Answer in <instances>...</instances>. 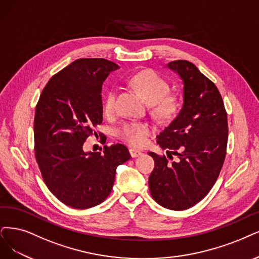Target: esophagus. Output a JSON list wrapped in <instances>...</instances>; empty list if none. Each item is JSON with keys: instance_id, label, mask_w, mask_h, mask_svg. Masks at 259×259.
Segmentation results:
<instances>
[{"instance_id": "34e87169", "label": "esophagus", "mask_w": 259, "mask_h": 259, "mask_svg": "<svg viewBox=\"0 0 259 259\" xmlns=\"http://www.w3.org/2000/svg\"><path fill=\"white\" fill-rule=\"evenodd\" d=\"M129 151H130V155H131L132 158H137V157L142 155V151H140V150H138L136 148H130Z\"/></svg>"}]
</instances>
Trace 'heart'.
Wrapping results in <instances>:
<instances>
[{"mask_svg": "<svg viewBox=\"0 0 259 259\" xmlns=\"http://www.w3.org/2000/svg\"><path fill=\"white\" fill-rule=\"evenodd\" d=\"M130 84L144 96L151 113L161 121L173 119L180 110V102L174 95H168L169 83L154 70H143L129 79ZM118 90L112 86L105 92L102 100L103 110L107 114H113L116 111ZM152 128L147 122H127L119 129L118 136L129 144L142 147L147 143V138L151 135Z\"/></svg>", "mask_w": 259, "mask_h": 259, "instance_id": "heart-1", "label": "heart"}]
</instances>
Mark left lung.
<instances>
[{
    "instance_id": "obj_1",
    "label": "left lung",
    "mask_w": 259,
    "mask_h": 259,
    "mask_svg": "<svg viewBox=\"0 0 259 259\" xmlns=\"http://www.w3.org/2000/svg\"><path fill=\"white\" fill-rule=\"evenodd\" d=\"M167 67L183 80L184 104L157 142L178 160L170 163L165 156L149 152L155 167L148 184L159 205L178 211L196 205L215 184L226 156L228 126L221 94L212 81L185 60Z\"/></svg>"
}]
</instances>
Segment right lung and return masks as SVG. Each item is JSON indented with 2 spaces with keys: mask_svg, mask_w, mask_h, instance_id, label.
<instances>
[{
  "mask_svg": "<svg viewBox=\"0 0 259 259\" xmlns=\"http://www.w3.org/2000/svg\"><path fill=\"white\" fill-rule=\"evenodd\" d=\"M119 67L104 59H79L54 74L42 90L34 118L35 158L46 186L74 209L101 204L114 185L118 165L131 156L122 144L102 152L84 151L102 122V84ZM101 141L105 137L99 133Z\"/></svg>",
  "mask_w": 259,
  "mask_h": 259,
  "instance_id": "obj_1",
  "label": "right lung"
}]
</instances>
